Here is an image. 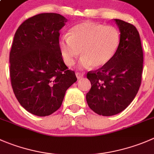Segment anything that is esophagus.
<instances>
[{"mask_svg": "<svg viewBox=\"0 0 154 154\" xmlns=\"http://www.w3.org/2000/svg\"><path fill=\"white\" fill-rule=\"evenodd\" d=\"M76 77H77V78L78 79V80H80V79L83 78V77H84V74H83V73L77 72V73H76Z\"/></svg>", "mask_w": 154, "mask_h": 154, "instance_id": "1", "label": "esophagus"}]
</instances>
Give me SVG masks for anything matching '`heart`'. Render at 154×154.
<instances>
[{
	"label": "heart",
	"instance_id": "obj_1",
	"mask_svg": "<svg viewBox=\"0 0 154 154\" xmlns=\"http://www.w3.org/2000/svg\"><path fill=\"white\" fill-rule=\"evenodd\" d=\"M121 35L116 27L103 24L83 22L71 28L69 36L59 41V47L63 60L68 66L74 65L80 56L83 58L80 66L94 68L105 66L117 54Z\"/></svg>",
	"mask_w": 154,
	"mask_h": 154
}]
</instances>
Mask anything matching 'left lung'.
Returning a JSON list of instances; mask_svg holds the SVG:
<instances>
[{"instance_id": "8db88e82", "label": "left lung", "mask_w": 154, "mask_h": 154, "mask_svg": "<svg viewBox=\"0 0 154 154\" xmlns=\"http://www.w3.org/2000/svg\"><path fill=\"white\" fill-rule=\"evenodd\" d=\"M121 35L117 54L105 66L87 73L91 89L86 94L89 107L102 116L123 111L133 101L141 83L143 50L133 25L114 19Z\"/></svg>"}]
</instances>
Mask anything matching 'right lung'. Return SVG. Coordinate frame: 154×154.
I'll return each mask as SVG.
<instances>
[{"label":"right lung","mask_w":154,"mask_h":154,"mask_svg":"<svg viewBox=\"0 0 154 154\" xmlns=\"http://www.w3.org/2000/svg\"><path fill=\"white\" fill-rule=\"evenodd\" d=\"M67 21L58 13H41L22 22L15 34L10 53L12 87L21 105L36 116L56 111L77 80L59 47V31Z\"/></svg>","instance_id":"add662e5"}]
</instances>
